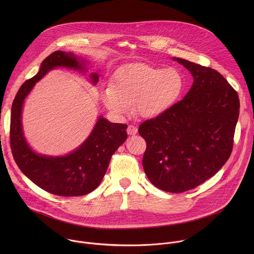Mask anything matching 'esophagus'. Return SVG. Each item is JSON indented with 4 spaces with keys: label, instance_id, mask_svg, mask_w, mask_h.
Returning <instances> with one entry per match:
<instances>
[{
    "label": "esophagus",
    "instance_id": "obj_1",
    "mask_svg": "<svg viewBox=\"0 0 254 254\" xmlns=\"http://www.w3.org/2000/svg\"><path fill=\"white\" fill-rule=\"evenodd\" d=\"M127 133L130 136L136 135L138 133V128L136 126H134V125H129L128 128H127Z\"/></svg>",
    "mask_w": 254,
    "mask_h": 254
}]
</instances>
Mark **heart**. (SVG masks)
I'll return each mask as SVG.
<instances>
[{"instance_id":"b5f03b06","label":"heart","mask_w":254,"mask_h":254,"mask_svg":"<svg viewBox=\"0 0 254 254\" xmlns=\"http://www.w3.org/2000/svg\"><path fill=\"white\" fill-rule=\"evenodd\" d=\"M184 90L181 73L146 64L125 65L114 73L111 85L102 91V101L117 116L130 112L131 105L144 118H155L172 109Z\"/></svg>"}]
</instances>
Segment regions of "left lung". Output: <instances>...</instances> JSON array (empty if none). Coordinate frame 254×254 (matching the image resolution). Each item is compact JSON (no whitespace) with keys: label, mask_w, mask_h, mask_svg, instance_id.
<instances>
[{"label":"left lung","mask_w":254,"mask_h":254,"mask_svg":"<svg viewBox=\"0 0 254 254\" xmlns=\"http://www.w3.org/2000/svg\"><path fill=\"white\" fill-rule=\"evenodd\" d=\"M193 83L164 114L145 120L143 167L148 180L169 192H183L214 176L231 155L240 114L237 92L220 73L173 58Z\"/></svg>","instance_id":"8db88e82"}]
</instances>
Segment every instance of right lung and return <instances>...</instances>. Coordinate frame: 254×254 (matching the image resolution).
Listing matches in <instances>:
<instances>
[{
	"label": "right lung",
	"instance_id": "1",
	"mask_svg": "<svg viewBox=\"0 0 254 254\" xmlns=\"http://www.w3.org/2000/svg\"><path fill=\"white\" fill-rule=\"evenodd\" d=\"M57 67H65L80 73L88 71L86 61L72 53L57 51L46 58L34 77L19 88L10 116V147L21 172L38 187L56 195L79 196L93 191L103 180L112 154L127 139V125L111 123L99 116L88 138L70 153L52 156L37 153L27 143L22 129V109L26 97L35 84ZM96 85L99 74L90 73Z\"/></svg>",
	"mask_w": 254,
	"mask_h": 254
}]
</instances>
